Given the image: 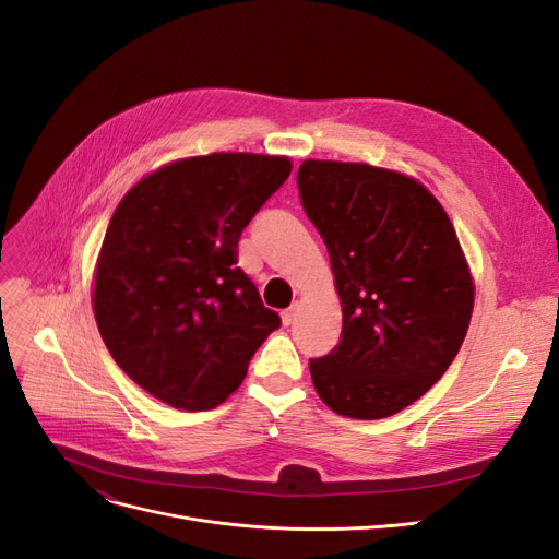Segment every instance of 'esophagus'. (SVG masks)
<instances>
[{
    "label": "esophagus",
    "mask_w": 559,
    "mask_h": 559,
    "mask_svg": "<svg viewBox=\"0 0 559 559\" xmlns=\"http://www.w3.org/2000/svg\"><path fill=\"white\" fill-rule=\"evenodd\" d=\"M296 314H298V302H294L292 308H286V310L282 312V324H284V326H292L294 321H296Z\"/></svg>",
    "instance_id": "1"
}]
</instances>
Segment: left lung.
I'll return each mask as SVG.
<instances>
[{
  "label": "left lung",
  "mask_w": 559,
  "mask_h": 559,
  "mask_svg": "<svg viewBox=\"0 0 559 559\" xmlns=\"http://www.w3.org/2000/svg\"><path fill=\"white\" fill-rule=\"evenodd\" d=\"M298 191L343 306L341 343L310 359L317 394L345 417L394 415L441 380L468 331L452 222L419 181L366 163L306 160Z\"/></svg>",
  "instance_id": "left-lung-1"
}]
</instances>
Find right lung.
Returning a JSON list of instances; mask_svg holds the SVG:
<instances>
[{
	"label": "right lung",
	"instance_id": "right-lung-1",
	"mask_svg": "<svg viewBox=\"0 0 559 559\" xmlns=\"http://www.w3.org/2000/svg\"><path fill=\"white\" fill-rule=\"evenodd\" d=\"M289 175L284 156L210 154L160 167L118 202L93 310L114 361L151 396L216 408L280 329L238 267V242Z\"/></svg>",
	"mask_w": 559,
	"mask_h": 559
}]
</instances>
